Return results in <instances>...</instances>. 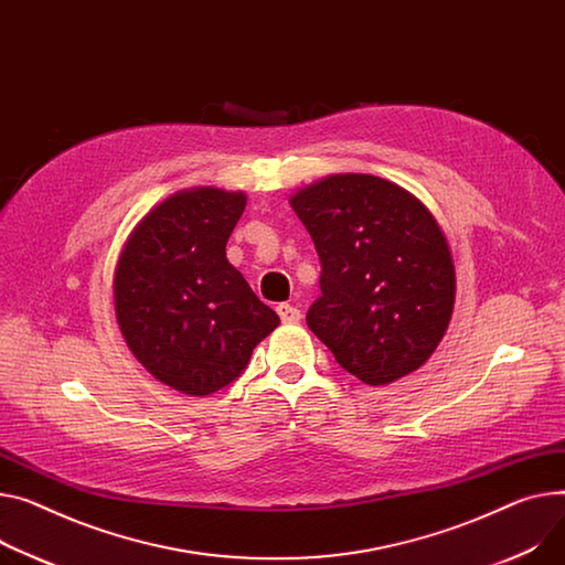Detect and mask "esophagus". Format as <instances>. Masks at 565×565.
Here are the masks:
<instances>
[{
	"label": "esophagus",
	"instance_id": "esophagus-1",
	"mask_svg": "<svg viewBox=\"0 0 565 565\" xmlns=\"http://www.w3.org/2000/svg\"><path fill=\"white\" fill-rule=\"evenodd\" d=\"M277 313H279V318H281L284 324H295V322H299V318H302V313H299V309L292 307V305H288V302L279 305V307H277Z\"/></svg>",
	"mask_w": 565,
	"mask_h": 565
}]
</instances>
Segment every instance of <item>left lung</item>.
Wrapping results in <instances>:
<instances>
[{
  "label": "left lung",
  "instance_id": "1",
  "mask_svg": "<svg viewBox=\"0 0 565 565\" xmlns=\"http://www.w3.org/2000/svg\"><path fill=\"white\" fill-rule=\"evenodd\" d=\"M320 256L309 329L370 386L418 370L455 309V263L427 206L393 181L333 174L290 198Z\"/></svg>",
  "mask_w": 565,
  "mask_h": 565
}]
</instances>
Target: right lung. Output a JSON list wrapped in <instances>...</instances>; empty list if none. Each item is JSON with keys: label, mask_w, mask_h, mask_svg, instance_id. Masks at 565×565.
Instances as JSON below:
<instances>
[{"label": "right lung", "mask_w": 565, "mask_h": 565, "mask_svg": "<svg viewBox=\"0 0 565 565\" xmlns=\"http://www.w3.org/2000/svg\"><path fill=\"white\" fill-rule=\"evenodd\" d=\"M243 193L183 191L149 211L116 268V318L134 356L185 395H211L247 367L279 316L227 260Z\"/></svg>", "instance_id": "obj_1"}]
</instances>
